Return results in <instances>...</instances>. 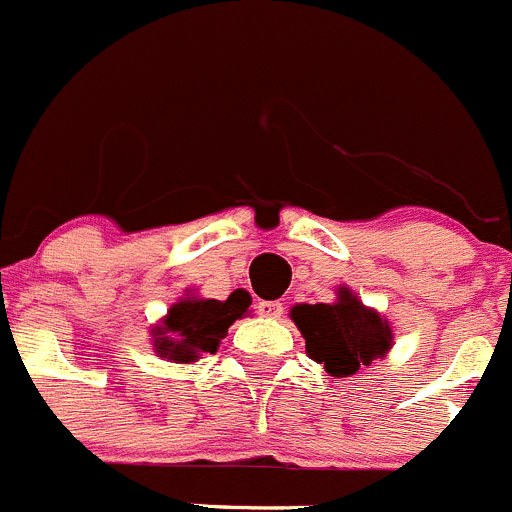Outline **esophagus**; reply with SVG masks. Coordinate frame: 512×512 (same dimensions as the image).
<instances>
[{"instance_id":"esophagus-1","label":"esophagus","mask_w":512,"mask_h":512,"mask_svg":"<svg viewBox=\"0 0 512 512\" xmlns=\"http://www.w3.org/2000/svg\"><path fill=\"white\" fill-rule=\"evenodd\" d=\"M256 311H258V316H263V318H281L283 306L278 301H261L256 306Z\"/></svg>"}]
</instances>
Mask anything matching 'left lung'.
Segmentation results:
<instances>
[{"instance_id":"1","label":"left lung","mask_w":512,"mask_h":512,"mask_svg":"<svg viewBox=\"0 0 512 512\" xmlns=\"http://www.w3.org/2000/svg\"><path fill=\"white\" fill-rule=\"evenodd\" d=\"M291 318L306 338V353L336 378L353 376L386 356L393 333L376 311L363 306L348 288H341L338 303H301Z\"/></svg>"}]
</instances>
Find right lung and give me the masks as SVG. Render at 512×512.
<instances>
[{"label":"right lung","mask_w":512,"mask_h":512,"mask_svg":"<svg viewBox=\"0 0 512 512\" xmlns=\"http://www.w3.org/2000/svg\"><path fill=\"white\" fill-rule=\"evenodd\" d=\"M251 306L246 293H231L226 301H179L171 306L164 326L154 328L156 348L161 358L176 363L196 361L201 353H214L221 338L229 333V326L246 313Z\"/></svg>","instance_id":"add662e5"}]
</instances>
